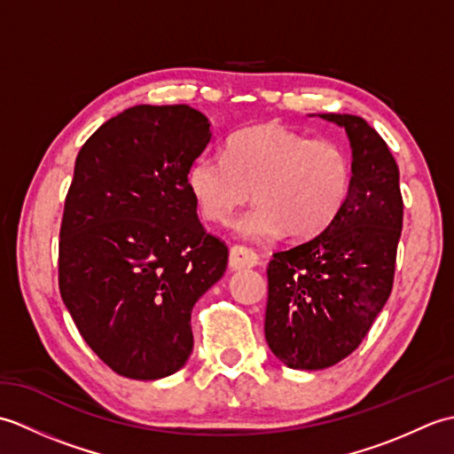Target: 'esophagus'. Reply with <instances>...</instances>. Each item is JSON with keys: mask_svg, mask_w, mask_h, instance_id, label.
<instances>
[{"mask_svg": "<svg viewBox=\"0 0 454 454\" xmlns=\"http://www.w3.org/2000/svg\"><path fill=\"white\" fill-rule=\"evenodd\" d=\"M259 263V257L254 252V249L244 247V246H234L230 247V259H228V267L232 271H242V269H252Z\"/></svg>", "mask_w": 454, "mask_h": 454, "instance_id": "esophagus-1", "label": "esophagus"}]
</instances>
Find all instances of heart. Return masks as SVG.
I'll list each match as a JSON object with an SVG mask.
<instances>
[{"instance_id": "obj_1", "label": "heart", "mask_w": 454, "mask_h": 454, "mask_svg": "<svg viewBox=\"0 0 454 454\" xmlns=\"http://www.w3.org/2000/svg\"><path fill=\"white\" fill-rule=\"evenodd\" d=\"M351 160L343 146L312 140L281 124H257L226 140L224 158L200 153L187 189L208 222L226 224L252 197L257 205L236 220L249 242L281 236L312 238L332 224L351 191Z\"/></svg>"}]
</instances>
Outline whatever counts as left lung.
<instances>
[{"instance_id":"1","label":"left lung","mask_w":454,"mask_h":454,"mask_svg":"<svg viewBox=\"0 0 454 454\" xmlns=\"http://www.w3.org/2000/svg\"><path fill=\"white\" fill-rule=\"evenodd\" d=\"M320 119L345 129L351 191L320 234L273 254L267 269L265 340L291 369L320 371L351 355L387 304L403 202L387 142L355 114Z\"/></svg>"}]
</instances>
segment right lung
<instances>
[{
    "label": "right lung",
    "instance_id": "1",
    "mask_svg": "<svg viewBox=\"0 0 454 454\" xmlns=\"http://www.w3.org/2000/svg\"><path fill=\"white\" fill-rule=\"evenodd\" d=\"M210 138L189 105H137L75 158L58 285L85 343L127 379L158 380L187 363L192 306L226 271L228 247L205 232L187 189Z\"/></svg>",
    "mask_w": 454,
    "mask_h": 454
}]
</instances>
